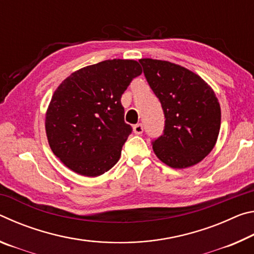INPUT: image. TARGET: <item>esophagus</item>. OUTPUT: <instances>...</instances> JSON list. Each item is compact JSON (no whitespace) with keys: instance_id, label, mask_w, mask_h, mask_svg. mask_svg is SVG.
I'll list each match as a JSON object with an SVG mask.
<instances>
[{"instance_id":"obj_1","label":"esophagus","mask_w":254,"mask_h":254,"mask_svg":"<svg viewBox=\"0 0 254 254\" xmlns=\"http://www.w3.org/2000/svg\"><path fill=\"white\" fill-rule=\"evenodd\" d=\"M133 132L135 133V134H141V133L143 132V126L141 123L139 124H135L134 127H133Z\"/></svg>"}]
</instances>
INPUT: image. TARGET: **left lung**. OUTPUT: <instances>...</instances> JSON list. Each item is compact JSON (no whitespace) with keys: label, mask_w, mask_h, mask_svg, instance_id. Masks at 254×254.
Segmentation results:
<instances>
[{"label":"left lung","mask_w":254,"mask_h":254,"mask_svg":"<svg viewBox=\"0 0 254 254\" xmlns=\"http://www.w3.org/2000/svg\"><path fill=\"white\" fill-rule=\"evenodd\" d=\"M139 62L166 118L163 134L152 142L156 156L176 169L200 162L216 144L221 127V106L212 87L174 63L151 58Z\"/></svg>","instance_id":"8db88e82"}]
</instances>
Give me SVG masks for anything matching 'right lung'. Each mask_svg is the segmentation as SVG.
I'll return each instance as SVG.
<instances>
[{
  "instance_id": "right-lung-1",
  "label": "right lung",
  "mask_w": 254,
  "mask_h": 254,
  "mask_svg": "<svg viewBox=\"0 0 254 254\" xmlns=\"http://www.w3.org/2000/svg\"><path fill=\"white\" fill-rule=\"evenodd\" d=\"M141 72L135 60H104L74 71L56 88L45 127L50 149L67 168L97 177L119 161L132 131L121 96Z\"/></svg>"
}]
</instances>
